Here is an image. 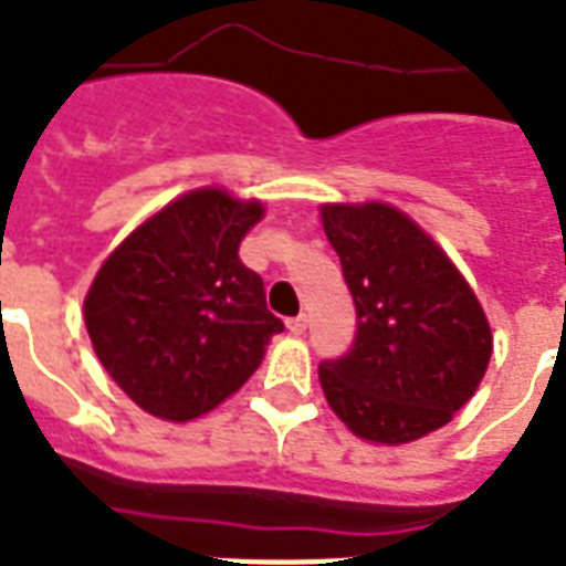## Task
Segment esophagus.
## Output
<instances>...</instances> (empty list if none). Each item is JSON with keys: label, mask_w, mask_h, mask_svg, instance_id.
<instances>
[{"label": "esophagus", "mask_w": 566, "mask_h": 566, "mask_svg": "<svg viewBox=\"0 0 566 566\" xmlns=\"http://www.w3.org/2000/svg\"><path fill=\"white\" fill-rule=\"evenodd\" d=\"M287 328H291L293 335H305V328H308V317H305V314H300V317L287 319Z\"/></svg>", "instance_id": "1"}]
</instances>
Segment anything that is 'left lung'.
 Listing matches in <instances>:
<instances>
[{
  "label": "left lung",
  "mask_w": 566,
  "mask_h": 566,
  "mask_svg": "<svg viewBox=\"0 0 566 566\" xmlns=\"http://www.w3.org/2000/svg\"><path fill=\"white\" fill-rule=\"evenodd\" d=\"M323 229L358 317L353 349L319 364L328 405L358 438L390 447L447 426L493 349L464 275L390 205H326Z\"/></svg>",
  "instance_id": "8db88e82"
}]
</instances>
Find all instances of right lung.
<instances>
[{"label": "right lung", "instance_id": "1", "mask_svg": "<svg viewBox=\"0 0 566 566\" xmlns=\"http://www.w3.org/2000/svg\"><path fill=\"white\" fill-rule=\"evenodd\" d=\"M264 208L205 188L146 220L102 264L84 323L111 378L144 411L185 422L231 396L284 323L240 240Z\"/></svg>", "mask_w": 566, "mask_h": 566}]
</instances>
